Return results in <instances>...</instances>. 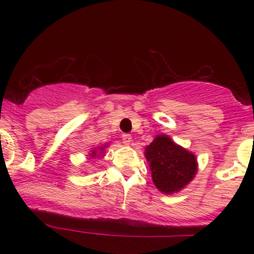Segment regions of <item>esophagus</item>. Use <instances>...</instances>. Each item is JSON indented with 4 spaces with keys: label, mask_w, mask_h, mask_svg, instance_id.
I'll return each instance as SVG.
<instances>
[{
    "label": "esophagus",
    "mask_w": 254,
    "mask_h": 254,
    "mask_svg": "<svg viewBox=\"0 0 254 254\" xmlns=\"http://www.w3.org/2000/svg\"><path fill=\"white\" fill-rule=\"evenodd\" d=\"M122 139H123L124 144H130L131 142H132L130 133H123V135H122Z\"/></svg>",
    "instance_id": "1"
}]
</instances>
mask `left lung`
Here are the masks:
<instances>
[{"label": "left lung", "mask_w": 254, "mask_h": 254, "mask_svg": "<svg viewBox=\"0 0 254 254\" xmlns=\"http://www.w3.org/2000/svg\"><path fill=\"white\" fill-rule=\"evenodd\" d=\"M151 178L164 193H173L185 188L197 172L196 157L174 143L168 136L160 135L145 148Z\"/></svg>", "instance_id": "8db88e82"}]
</instances>
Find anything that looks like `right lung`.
<instances>
[{"instance_id":"right-lung-1","label":"right lung","mask_w":254,"mask_h":254,"mask_svg":"<svg viewBox=\"0 0 254 254\" xmlns=\"http://www.w3.org/2000/svg\"><path fill=\"white\" fill-rule=\"evenodd\" d=\"M104 148H105V147H101V148H99V149H95V150H93V151H92V157H95V155H98V153H99V151H103Z\"/></svg>"}]
</instances>
